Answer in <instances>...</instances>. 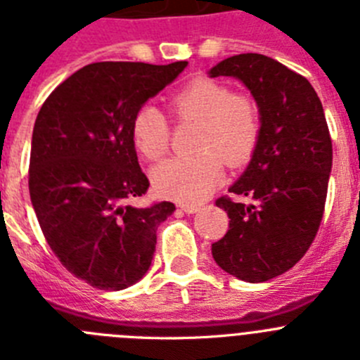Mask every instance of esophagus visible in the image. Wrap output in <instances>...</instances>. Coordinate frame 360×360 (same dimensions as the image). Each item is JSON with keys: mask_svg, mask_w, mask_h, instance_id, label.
Returning <instances> with one entry per match:
<instances>
[{"mask_svg": "<svg viewBox=\"0 0 360 360\" xmlns=\"http://www.w3.org/2000/svg\"><path fill=\"white\" fill-rule=\"evenodd\" d=\"M179 208L183 210L184 213H197L200 210V206H197V204H181Z\"/></svg>", "mask_w": 360, "mask_h": 360, "instance_id": "1", "label": "esophagus"}]
</instances>
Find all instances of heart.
<instances>
[{"label": "heart", "mask_w": 360, "mask_h": 360, "mask_svg": "<svg viewBox=\"0 0 360 360\" xmlns=\"http://www.w3.org/2000/svg\"><path fill=\"white\" fill-rule=\"evenodd\" d=\"M176 122H199L195 150L190 158H174L158 165L152 184L160 195L184 204L202 202L224 179V161L229 167L248 163L262 134L258 103L245 95H233L219 80H190L168 100ZM136 150L148 161H160L170 147V125L152 105L136 111L131 124Z\"/></svg>", "instance_id": "heart-1"}]
</instances>
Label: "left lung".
<instances>
[{
  "label": "left lung",
  "instance_id": "left-lung-1",
  "mask_svg": "<svg viewBox=\"0 0 360 360\" xmlns=\"http://www.w3.org/2000/svg\"><path fill=\"white\" fill-rule=\"evenodd\" d=\"M235 77L257 100L262 134L251 163L215 200L229 228L212 244L217 265L249 283L289 271L309 251L325 212L332 140L321 100L305 77L260 53H240L210 70Z\"/></svg>",
  "mask_w": 360,
  "mask_h": 360
}]
</instances>
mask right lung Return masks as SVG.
<instances>
[{
    "label": "right lung",
    "mask_w": 360,
    "mask_h": 360,
    "mask_svg": "<svg viewBox=\"0 0 360 360\" xmlns=\"http://www.w3.org/2000/svg\"><path fill=\"white\" fill-rule=\"evenodd\" d=\"M186 64H87L55 87L35 120L28 188L39 226L60 264L100 290L143 278L158 226L176 210L167 200L132 204L148 179L131 124Z\"/></svg>",
    "instance_id": "obj_1"
}]
</instances>
